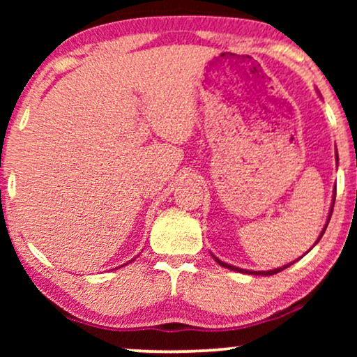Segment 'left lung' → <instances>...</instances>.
<instances>
[{
    "mask_svg": "<svg viewBox=\"0 0 357 357\" xmlns=\"http://www.w3.org/2000/svg\"><path fill=\"white\" fill-rule=\"evenodd\" d=\"M336 164H338V154H336ZM335 197H336V188H335ZM333 197V198H335ZM333 204H335V199H333V203H331V209H330V216H328V219H326V224H325V227H324V231H321V234L319 236V238H317V242L315 243H319V241L321 238V236H324L325 234V231H326V226H328V222H330V218H331V213H333ZM307 253V252H305ZM214 257V255H213ZM214 260H216L219 265L221 266H224V268H227V270H232V271H238V273H247V275H261V276H271V275H276V273H280V271H282V270H286L287 266H291L292 263H289V265H284V266H281V268H276V270H270V271H250V270H242V268H237V266H232V265H227V263H224V261H221L219 260L218 257H214Z\"/></svg>",
    "mask_w": 357,
    "mask_h": 357,
    "instance_id": "1",
    "label": "left lung"
}]
</instances>
